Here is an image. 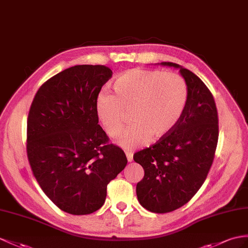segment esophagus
<instances>
[{
    "mask_svg": "<svg viewBox=\"0 0 248 248\" xmlns=\"http://www.w3.org/2000/svg\"><path fill=\"white\" fill-rule=\"evenodd\" d=\"M126 156H127L128 162H131L132 159H134V155H132V153H130V152H126Z\"/></svg>",
    "mask_w": 248,
    "mask_h": 248,
    "instance_id": "esophagus-1",
    "label": "esophagus"
}]
</instances>
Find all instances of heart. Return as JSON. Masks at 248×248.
I'll return each instance as SVG.
<instances>
[{"mask_svg": "<svg viewBox=\"0 0 248 248\" xmlns=\"http://www.w3.org/2000/svg\"><path fill=\"white\" fill-rule=\"evenodd\" d=\"M113 94L101 93L95 111L106 134L118 137L124 127L125 110L134 121L119 143L132 150L165 138L176 128L188 100V87L174 72L135 68L120 75L112 85Z\"/></svg>", "mask_w": 248, "mask_h": 248, "instance_id": "1", "label": "heart"}]
</instances>
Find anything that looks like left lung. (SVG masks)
Here are the masks:
<instances>
[{"label":"left lung","instance_id":"8db88e82","mask_svg":"<svg viewBox=\"0 0 248 248\" xmlns=\"http://www.w3.org/2000/svg\"><path fill=\"white\" fill-rule=\"evenodd\" d=\"M188 87V100L180 122L170 135L134 155L144 178L137 197L144 208L165 214L191 200L206 180L219 138V120L213 93L194 72L176 63Z\"/></svg>","mask_w":248,"mask_h":248}]
</instances>
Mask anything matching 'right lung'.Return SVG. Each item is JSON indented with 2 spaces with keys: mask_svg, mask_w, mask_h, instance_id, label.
Listing matches in <instances>:
<instances>
[{
  "mask_svg": "<svg viewBox=\"0 0 248 248\" xmlns=\"http://www.w3.org/2000/svg\"><path fill=\"white\" fill-rule=\"evenodd\" d=\"M112 71L76 65L47 80L27 119V158L35 180L57 206L89 215L105 202L107 185L127 158L98 124L95 101Z\"/></svg>",
  "mask_w": 248,
  "mask_h": 248,
  "instance_id": "add662e5",
  "label": "right lung"
}]
</instances>
